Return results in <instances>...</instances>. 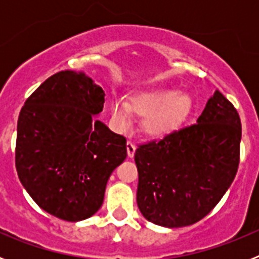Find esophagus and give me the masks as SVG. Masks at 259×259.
<instances>
[{
	"label": "esophagus",
	"instance_id": "obj_1",
	"mask_svg": "<svg viewBox=\"0 0 259 259\" xmlns=\"http://www.w3.org/2000/svg\"><path fill=\"white\" fill-rule=\"evenodd\" d=\"M135 152H136V145H135L132 141H128V143H127V154H128V157H130V158L134 157Z\"/></svg>",
	"mask_w": 259,
	"mask_h": 259
}]
</instances>
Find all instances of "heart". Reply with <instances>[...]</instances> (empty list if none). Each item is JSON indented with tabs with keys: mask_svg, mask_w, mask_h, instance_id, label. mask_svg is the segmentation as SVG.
I'll list each match as a JSON object with an SVG mask.
<instances>
[{
	"mask_svg": "<svg viewBox=\"0 0 259 259\" xmlns=\"http://www.w3.org/2000/svg\"><path fill=\"white\" fill-rule=\"evenodd\" d=\"M191 107L187 93L178 92L168 87L146 89L131 96L130 104L122 98L111 101V115L120 130L128 128L132 113L144 119V131L152 137H163L171 134L182 123Z\"/></svg>",
	"mask_w": 259,
	"mask_h": 259,
	"instance_id": "b5f03b06",
	"label": "heart"
}]
</instances>
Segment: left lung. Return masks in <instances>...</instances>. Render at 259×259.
Returning a JSON list of instances; mask_svg holds the SVG:
<instances>
[{
    "mask_svg": "<svg viewBox=\"0 0 259 259\" xmlns=\"http://www.w3.org/2000/svg\"><path fill=\"white\" fill-rule=\"evenodd\" d=\"M241 122L219 91L197 123L141 144L135 153L137 206L152 223L168 228L205 218L232 184L240 162Z\"/></svg>",
    "mask_w": 259,
    "mask_h": 259,
    "instance_id": "1",
    "label": "left lung"
}]
</instances>
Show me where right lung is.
<instances>
[{"label":"right lung","mask_w":259,"mask_h":259,"mask_svg":"<svg viewBox=\"0 0 259 259\" xmlns=\"http://www.w3.org/2000/svg\"><path fill=\"white\" fill-rule=\"evenodd\" d=\"M104 102L91 77L66 70L48 77L20 110L18 176L53 217L79 222L97 212L110 175L127 157L125 137L96 118Z\"/></svg>","instance_id":"add662e5"}]
</instances>
